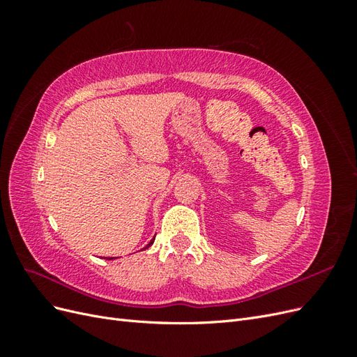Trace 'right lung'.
<instances>
[{
	"mask_svg": "<svg viewBox=\"0 0 357 357\" xmlns=\"http://www.w3.org/2000/svg\"><path fill=\"white\" fill-rule=\"evenodd\" d=\"M153 241H155V240H152V241H150V243L147 244V247H150V245H152V244H153ZM147 247H144V248H147ZM110 259H112V257H110Z\"/></svg>",
	"mask_w": 357,
	"mask_h": 357,
	"instance_id": "right-lung-1",
	"label": "right lung"
}]
</instances>
